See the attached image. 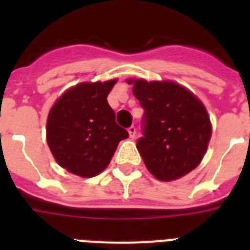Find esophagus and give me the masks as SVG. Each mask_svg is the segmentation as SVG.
<instances>
[{
  "mask_svg": "<svg viewBox=\"0 0 250 250\" xmlns=\"http://www.w3.org/2000/svg\"><path fill=\"white\" fill-rule=\"evenodd\" d=\"M127 131H129V136L131 139H134L136 136V129L135 126H130L129 129H127Z\"/></svg>",
  "mask_w": 250,
  "mask_h": 250,
  "instance_id": "obj_1",
  "label": "esophagus"
}]
</instances>
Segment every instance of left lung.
Returning <instances> with one entry per match:
<instances>
[{
    "label": "left lung",
    "instance_id": "1",
    "mask_svg": "<svg viewBox=\"0 0 250 250\" xmlns=\"http://www.w3.org/2000/svg\"><path fill=\"white\" fill-rule=\"evenodd\" d=\"M144 109L143 136L136 143L147 170L163 182L190 173L200 164L211 136L205 106L173 81L129 79Z\"/></svg>",
    "mask_w": 250,
    "mask_h": 250
}]
</instances>
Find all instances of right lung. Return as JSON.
<instances>
[{
	"mask_svg": "<svg viewBox=\"0 0 250 250\" xmlns=\"http://www.w3.org/2000/svg\"><path fill=\"white\" fill-rule=\"evenodd\" d=\"M116 80L68 89L48 112L46 138L55 160L75 175L92 178L109 165L118 144L129 138L115 121L107 95Z\"/></svg>",
	"mask_w": 250,
	"mask_h": 250,
	"instance_id": "add662e5",
	"label": "right lung"
}]
</instances>
